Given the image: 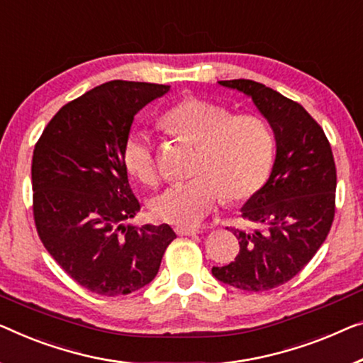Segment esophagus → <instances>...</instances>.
<instances>
[{
  "mask_svg": "<svg viewBox=\"0 0 363 363\" xmlns=\"http://www.w3.org/2000/svg\"><path fill=\"white\" fill-rule=\"evenodd\" d=\"M174 231L179 236H194V235H199L200 230L197 228H187V226H176Z\"/></svg>",
  "mask_w": 363,
  "mask_h": 363,
  "instance_id": "1",
  "label": "esophagus"
}]
</instances>
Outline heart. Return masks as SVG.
<instances>
[{
    "instance_id": "heart-1",
    "label": "heart",
    "mask_w": 363,
    "mask_h": 363,
    "mask_svg": "<svg viewBox=\"0 0 363 363\" xmlns=\"http://www.w3.org/2000/svg\"><path fill=\"white\" fill-rule=\"evenodd\" d=\"M161 123L177 137L199 145L194 179L174 184L151 200L156 218L179 226H196L223 202L250 199L267 181L274 163V135L256 113H233L218 102L187 97L167 111ZM130 174L145 186L160 182L153 143L132 130L122 147Z\"/></svg>"
}]
</instances>
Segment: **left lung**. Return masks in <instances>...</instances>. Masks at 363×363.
<instances>
[{
  "label": "left lung",
  "instance_id": "8db88e82",
  "mask_svg": "<svg viewBox=\"0 0 363 363\" xmlns=\"http://www.w3.org/2000/svg\"><path fill=\"white\" fill-rule=\"evenodd\" d=\"M252 97L275 133L272 174L241 208L254 230L226 228L240 241L233 262L213 267L220 282L266 291L289 282L311 261L336 213V163L331 143L298 102L252 79L220 81Z\"/></svg>",
  "mask_w": 363,
  "mask_h": 363
}]
</instances>
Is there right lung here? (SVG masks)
I'll return each instance as SVG.
<instances>
[{"mask_svg":"<svg viewBox=\"0 0 363 363\" xmlns=\"http://www.w3.org/2000/svg\"><path fill=\"white\" fill-rule=\"evenodd\" d=\"M171 86L109 81L65 104L32 155V213L48 254L74 282L104 296L156 277L169 225H123L140 212L122 147L133 117Z\"/></svg>","mask_w":363,"mask_h":363,"instance_id":"right-lung-1","label":"right lung"}]
</instances>
